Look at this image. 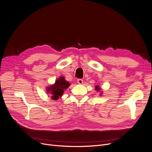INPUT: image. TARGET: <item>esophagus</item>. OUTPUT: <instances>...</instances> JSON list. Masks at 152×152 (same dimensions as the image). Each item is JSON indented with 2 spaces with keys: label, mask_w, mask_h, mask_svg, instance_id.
<instances>
[{
  "label": "esophagus",
  "mask_w": 152,
  "mask_h": 152,
  "mask_svg": "<svg viewBox=\"0 0 152 152\" xmlns=\"http://www.w3.org/2000/svg\"><path fill=\"white\" fill-rule=\"evenodd\" d=\"M77 81V83L79 84H82L83 83V80L82 79H78Z\"/></svg>",
  "instance_id": "1"
}]
</instances>
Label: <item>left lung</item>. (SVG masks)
<instances>
[{"label": "left lung", "mask_w": 152, "mask_h": 152, "mask_svg": "<svg viewBox=\"0 0 152 152\" xmlns=\"http://www.w3.org/2000/svg\"><path fill=\"white\" fill-rule=\"evenodd\" d=\"M95 90H96L97 91H100V87H99V86H97L96 87H95Z\"/></svg>", "instance_id": "8db88e82"}]
</instances>
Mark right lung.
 Segmentation results:
<instances>
[{
    "label": "right lung",
    "instance_id": "obj_1",
    "mask_svg": "<svg viewBox=\"0 0 152 152\" xmlns=\"http://www.w3.org/2000/svg\"><path fill=\"white\" fill-rule=\"evenodd\" d=\"M70 86V83L66 81L64 77L60 76L58 77L55 84L47 87V92L51 94V99L53 100H58L61 97L62 95L66 89Z\"/></svg>",
    "mask_w": 152,
    "mask_h": 152
}]
</instances>
